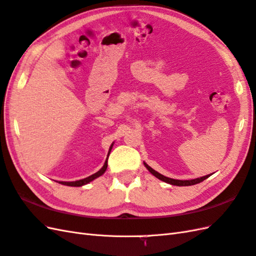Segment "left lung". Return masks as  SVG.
<instances>
[{
	"label": "left lung",
	"mask_w": 256,
	"mask_h": 256,
	"mask_svg": "<svg viewBox=\"0 0 256 256\" xmlns=\"http://www.w3.org/2000/svg\"><path fill=\"white\" fill-rule=\"evenodd\" d=\"M144 166H146V168L148 170V171L152 173L154 176H156V178H159L160 180L164 182H168V184L170 185H174V186H192V185H196V184H199V182H203L204 180H206L208 178H210L212 174H208V175H206V176H202V178H194V180H174V178H166V176L162 175L160 173H158L156 171H154V170L152 168H150L146 162H144Z\"/></svg>",
	"instance_id": "1"
}]
</instances>
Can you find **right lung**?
Masks as SVG:
<instances>
[{
    "label": "right lung",
    "instance_id": "1",
    "mask_svg": "<svg viewBox=\"0 0 256 256\" xmlns=\"http://www.w3.org/2000/svg\"><path fill=\"white\" fill-rule=\"evenodd\" d=\"M112 146H114V145L110 146L109 152H108V156H107V159H106V161H104V166H102V168L100 170V171L94 173V174H92L90 176H88V178H83V180H74V182H60V184H62V185H66V186L80 187V186H84V185L88 184V182H90L92 180H96L97 178H100V176H102L104 172H106L107 166H108V156H109V154H110L111 149H112Z\"/></svg>",
    "mask_w": 256,
    "mask_h": 256
}]
</instances>
